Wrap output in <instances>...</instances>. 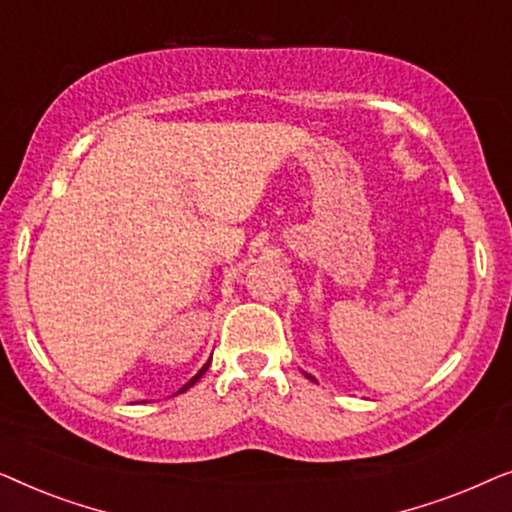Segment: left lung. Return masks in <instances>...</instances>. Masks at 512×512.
<instances>
[{
    "instance_id": "8db88e82",
    "label": "left lung",
    "mask_w": 512,
    "mask_h": 512,
    "mask_svg": "<svg viewBox=\"0 0 512 512\" xmlns=\"http://www.w3.org/2000/svg\"><path fill=\"white\" fill-rule=\"evenodd\" d=\"M305 377H307V380H312V382H317V377H312L310 373H305Z\"/></svg>"
}]
</instances>
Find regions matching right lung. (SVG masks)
<instances>
[{
  "instance_id": "obj_1",
  "label": "right lung",
  "mask_w": 512,
  "mask_h": 512,
  "mask_svg": "<svg viewBox=\"0 0 512 512\" xmlns=\"http://www.w3.org/2000/svg\"><path fill=\"white\" fill-rule=\"evenodd\" d=\"M209 361H212V359H209ZM209 361H207V363H205V366H202V368H200V370H198V373H195V375H193V377H191V380H188V382H186V384H184V387H181V389H179V391H177V394H184V391H186V389H191V387H193V384H195V382H198V380H200V377H202V375H205V373H207V368H209Z\"/></svg>"
}]
</instances>
